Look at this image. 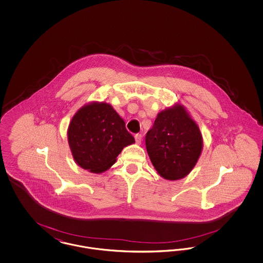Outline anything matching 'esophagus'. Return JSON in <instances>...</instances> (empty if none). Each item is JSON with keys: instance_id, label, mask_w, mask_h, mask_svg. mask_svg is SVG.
Segmentation results:
<instances>
[{"instance_id": "34e87169", "label": "esophagus", "mask_w": 263, "mask_h": 263, "mask_svg": "<svg viewBox=\"0 0 263 263\" xmlns=\"http://www.w3.org/2000/svg\"><path fill=\"white\" fill-rule=\"evenodd\" d=\"M135 140H136L137 144H141V142H142V135L141 134H136L135 135Z\"/></svg>"}]
</instances>
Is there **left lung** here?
Listing matches in <instances>:
<instances>
[{
  "instance_id": "1",
  "label": "left lung",
  "mask_w": 263,
  "mask_h": 263,
  "mask_svg": "<svg viewBox=\"0 0 263 263\" xmlns=\"http://www.w3.org/2000/svg\"><path fill=\"white\" fill-rule=\"evenodd\" d=\"M146 148L158 174L181 179L195 166L203 148L199 127L184 106L175 104L158 114L147 132Z\"/></svg>"
}]
</instances>
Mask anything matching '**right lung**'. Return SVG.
Returning <instances> with one entry per match:
<instances>
[{"mask_svg":"<svg viewBox=\"0 0 263 263\" xmlns=\"http://www.w3.org/2000/svg\"><path fill=\"white\" fill-rule=\"evenodd\" d=\"M67 135L76 163L93 174L108 170L123 148L135 143L126 130L124 120L112 106L98 101L76 112Z\"/></svg>","mask_w":263,"mask_h":263,"instance_id":"obj_1","label":"right lung"}]
</instances>
